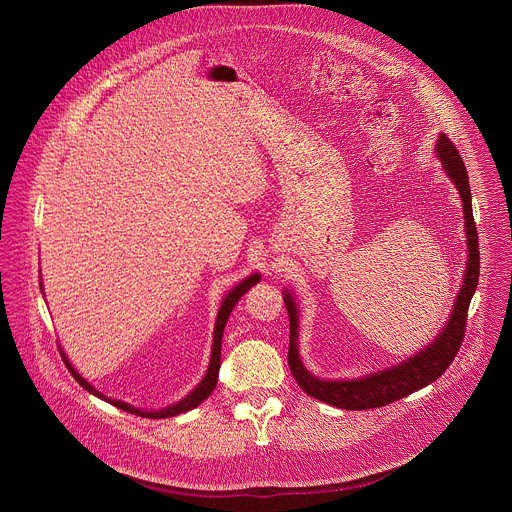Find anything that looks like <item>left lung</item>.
<instances>
[{
	"mask_svg": "<svg viewBox=\"0 0 512 512\" xmlns=\"http://www.w3.org/2000/svg\"><path fill=\"white\" fill-rule=\"evenodd\" d=\"M435 158L442 162L446 176L452 180V184L460 194L462 212H464L466 249H468L464 281L460 285V291L454 300L446 326L440 330V334L433 336V340L427 342L423 348H419L415 354L403 358L397 364H391V367L367 373L362 377H354V379H320L314 373H310L306 364L302 362L298 300L294 294H291V289L283 287V302L289 316V352H287L289 371L310 397L324 401L328 405H334L338 409H348V411L383 407L431 385L437 377H442L446 373L454 356L458 354L464 338L468 306L476 291L478 275H480L478 233H476L474 216H472V194L468 184V172L456 150V145L446 137V133L437 135Z\"/></svg>",
	"mask_w": 512,
	"mask_h": 512,
	"instance_id": "obj_1",
	"label": "left lung"
}]
</instances>
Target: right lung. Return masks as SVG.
Returning a JSON list of instances; mask_svg holds the SVG:
<instances>
[{
  "label": "right lung",
  "mask_w": 512,
  "mask_h": 512,
  "mask_svg": "<svg viewBox=\"0 0 512 512\" xmlns=\"http://www.w3.org/2000/svg\"><path fill=\"white\" fill-rule=\"evenodd\" d=\"M259 279H261L259 273H251V275H247L243 281H239L233 289H229V294L223 298L221 308H218V314H216V320H214L212 348H210V358H208L206 373H204L202 381H200L186 397H182L180 401H176V403H172V405H166V407H160V409H139V407H135V405H131V403H125V401H119V399H111V397L103 395L101 391H97L83 375H79V371H77L75 367H72L68 356H66V352H64L62 348H60V354H62V358H64V362H66L68 371L72 373V377H75V379L79 381V385H83L91 395H95V397H99V399H103V401L115 405L117 409H123V411H127V413L139 415V417H148V419H166V417H174V415L186 413V411L198 407V405H200L204 399H208L210 393L214 391L216 381H218V371H221V346H223V332H225L227 320H229L233 308L237 306V302L241 300V296H245L247 291H249L255 283H259ZM40 291H44L42 281H40Z\"/></svg>",
  "instance_id": "1"
}]
</instances>
